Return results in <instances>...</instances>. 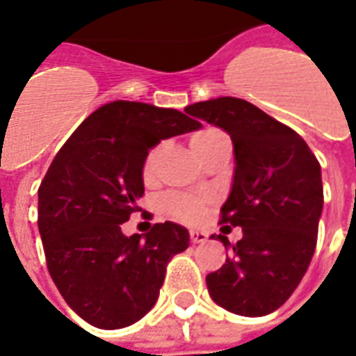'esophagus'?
I'll list each match as a JSON object with an SVG mask.
<instances>
[{"instance_id":"34e87169","label":"esophagus","mask_w":356,"mask_h":356,"mask_svg":"<svg viewBox=\"0 0 356 356\" xmlns=\"http://www.w3.org/2000/svg\"><path fill=\"white\" fill-rule=\"evenodd\" d=\"M191 239L192 243H204L205 239H207V234L202 230H191Z\"/></svg>"}]
</instances>
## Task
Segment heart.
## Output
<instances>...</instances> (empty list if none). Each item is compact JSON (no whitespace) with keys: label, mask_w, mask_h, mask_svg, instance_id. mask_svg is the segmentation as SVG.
<instances>
[{"label":"heart","mask_w":356,"mask_h":356,"mask_svg":"<svg viewBox=\"0 0 356 356\" xmlns=\"http://www.w3.org/2000/svg\"><path fill=\"white\" fill-rule=\"evenodd\" d=\"M217 136H220V131H202V134L192 138V149H198V147L205 145L207 141H211V139H215ZM158 154H160V149H152V151L149 152L147 160H145V179L152 177ZM205 204H207V200L205 198H198V196H192V194H181V192H171V194L165 196L164 202H162L165 213H168L170 217L177 218V220H183V222H198L200 218L204 217Z\"/></svg>","instance_id":"1"}]
</instances>
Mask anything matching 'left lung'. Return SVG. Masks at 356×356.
Here are the masks:
<instances>
[{
	"label": "left lung",
	"mask_w": 356,
	"mask_h": 356,
	"mask_svg": "<svg viewBox=\"0 0 356 356\" xmlns=\"http://www.w3.org/2000/svg\"><path fill=\"white\" fill-rule=\"evenodd\" d=\"M185 111L225 130L234 145L220 222L239 226L243 238L230 243L217 236L230 254L205 277L209 296L236 315H268L291 298L313 259L323 213L321 165L296 131L245 99L215 97Z\"/></svg>",
	"instance_id": "1"
}]
</instances>
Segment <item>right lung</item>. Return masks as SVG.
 I'll return each mask as SVG.
<instances>
[{"instance_id":"add662e5","label":"right lung","mask_w":356,"mask_h":356,"mask_svg":"<svg viewBox=\"0 0 356 356\" xmlns=\"http://www.w3.org/2000/svg\"><path fill=\"white\" fill-rule=\"evenodd\" d=\"M200 128L177 109L118 99L92 113L52 160L38 192L39 234L54 285L88 325L124 328L156 304L188 230L165 220L124 236L120 225L139 209L149 151Z\"/></svg>"}]
</instances>
